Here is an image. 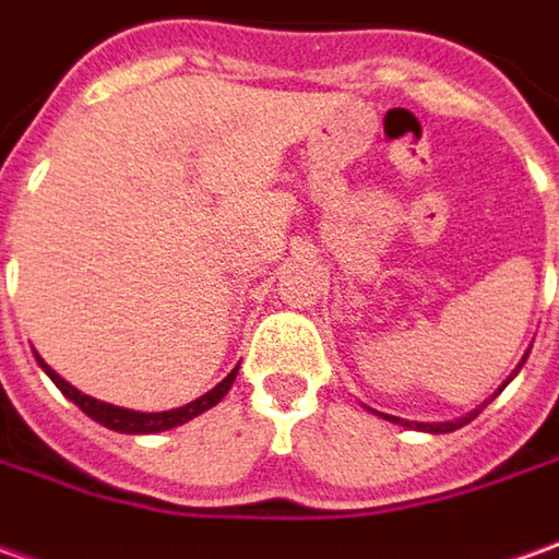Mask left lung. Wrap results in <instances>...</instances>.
Masks as SVG:
<instances>
[{
  "mask_svg": "<svg viewBox=\"0 0 559 559\" xmlns=\"http://www.w3.org/2000/svg\"><path fill=\"white\" fill-rule=\"evenodd\" d=\"M526 358H530V352L523 355V360H520V364H518V370H520V367H523V364H526ZM518 370L511 373V379L518 376ZM511 379H508V382H511ZM508 382H504V385H508ZM504 385H502V389H504ZM502 389H499V391H502ZM499 391H496V394H499ZM496 394H492V397H496ZM477 413H480V409H474V413H468V416H462V419H455V423H416V428H419V431H431V435H447V431H455V428L468 425L471 419L477 416ZM382 416H385V413H382ZM385 419H389V423L409 425V423H404V419H397V416H385Z\"/></svg>",
  "mask_w": 559,
  "mask_h": 559,
  "instance_id": "1",
  "label": "left lung"
}]
</instances>
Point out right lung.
<instances>
[{
    "label": "right lung",
    "mask_w": 559,
    "mask_h": 559,
    "mask_svg": "<svg viewBox=\"0 0 559 559\" xmlns=\"http://www.w3.org/2000/svg\"><path fill=\"white\" fill-rule=\"evenodd\" d=\"M36 360H39L41 370L51 376V382H55L57 389L63 391V394H67L72 404L82 409L85 416H91L94 423L106 425V428H112V431H121V435H158V431H168V428H177V425L195 419V416H201L204 409L216 407V404L226 397V391L231 389V382H235V376H238V367H235V370H231L219 385H214L207 394H201V397H195V401H189L186 407L165 409V413H140V409L116 407V404H104V401H97V397H91V394H82V391L75 389V385H70L63 376L55 373V370H51L39 355H36Z\"/></svg>",
    "instance_id": "right-lung-1"
}]
</instances>
